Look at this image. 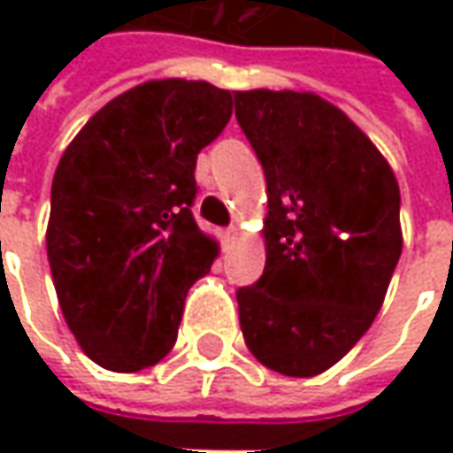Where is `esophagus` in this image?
<instances>
[{"label":"esophagus","instance_id":"obj_1","mask_svg":"<svg viewBox=\"0 0 453 453\" xmlns=\"http://www.w3.org/2000/svg\"><path fill=\"white\" fill-rule=\"evenodd\" d=\"M236 236H239V229H236V226H229V229L224 232V239H226V242H234Z\"/></svg>","mask_w":453,"mask_h":453}]
</instances>
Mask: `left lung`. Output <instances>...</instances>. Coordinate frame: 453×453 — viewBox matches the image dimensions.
Instances as JSON below:
<instances>
[{
  "label": "left lung",
  "mask_w": 453,
  "mask_h": 453,
  "mask_svg": "<svg viewBox=\"0 0 453 453\" xmlns=\"http://www.w3.org/2000/svg\"><path fill=\"white\" fill-rule=\"evenodd\" d=\"M236 120L267 179L265 274L239 288L252 356L292 378L333 368L375 320L403 250L395 173L315 93L242 90Z\"/></svg>",
  "instance_id": "obj_1"
}]
</instances>
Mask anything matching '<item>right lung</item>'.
<instances>
[{
  "label": "right lung",
  "instance_id": "1",
  "mask_svg": "<svg viewBox=\"0 0 453 453\" xmlns=\"http://www.w3.org/2000/svg\"><path fill=\"white\" fill-rule=\"evenodd\" d=\"M232 118L203 80H149L103 105L52 179L47 259L67 327L105 371L164 360L217 239L194 221L196 156Z\"/></svg>",
  "mask_w": 453,
  "mask_h": 453
}]
</instances>
